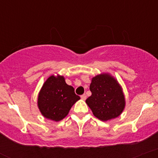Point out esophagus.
I'll list each match as a JSON object with an SVG mask.
<instances>
[{"instance_id": "obj_1", "label": "esophagus", "mask_w": 158, "mask_h": 158, "mask_svg": "<svg viewBox=\"0 0 158 158\" xmlns=\"http://www.w3.org/2000/svg\"><path fill=\"white\" fill-rule=\"evenodd\" d=\"M81 100H85L86 99H87V96H86L85 94H83V95H81Z\"/></svg>"}]
</instances>
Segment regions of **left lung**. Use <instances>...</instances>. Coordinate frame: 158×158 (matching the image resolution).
Wrapping results in <instances>:
<instances>
[{
  "label": "left lung",
  "instance_id": "1",
  "mask_svg": "<svg viewBox=\"0 0 158 158\" xmlns=\"http://www.w3.org/2000/svg\"><path fill=\"white\" fill-rule=\"evenodd\" d=\"M92 93L86 100L93 114L102 121L115 118L123 113L126 106L121 86L109 74L93 77L90 85Z\"/></svg>",
  "mask_w": 158,
  "mask_h": 158
}]
</instances>
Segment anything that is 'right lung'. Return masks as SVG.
Listing matches in <instances>:
<instances>
[{"instance_id": "1", "label": "right lung", "mask_w": 158, "mask_h": 158, "mask_svg": "<svg viewBox=\"0 0 158 158\" xmlns=\"http://www.w3.org/2000/svg\"><path fill=\"white\" fill-rule=\"evenodd\" d=\"M74 87L68 85L63 76L52 75L45 81L38 96V107L42 115L58 122L63 119L77 100Z\"/></svg>"}]
</instances>
